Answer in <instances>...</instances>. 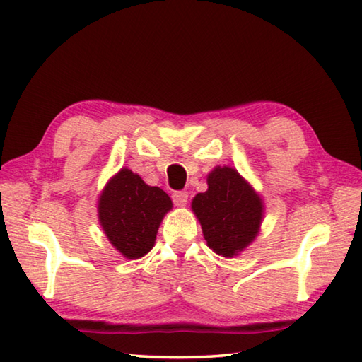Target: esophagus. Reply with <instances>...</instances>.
Masks as SVG:
<instances>
[{
	"label": "esophagus",
	"mask_w": 362,
	"mask_h": 362,
	"mask_svg": "<svg viewBox=\"0 0 362 362\" xmlns=\"http://www.w3.org/2000/svg\"><path fill=\"white\" fill-rule=\"evenodd\" d=\"M173 202L177 206H185L188 202V193L187 191H175L173 193Z\"/></svg>",
	"instance_id": "obj_1"
}]
</instances>
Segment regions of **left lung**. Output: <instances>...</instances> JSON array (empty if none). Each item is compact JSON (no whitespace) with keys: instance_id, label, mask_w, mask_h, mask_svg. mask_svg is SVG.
<instances>
[{"instance_id":"left-lung-1","label":"left lung","mask_w":362,"mask_h":362,"mask_svg":"<svg viewBox=\"0 0 362 362\" xmlns=\"http://www.w3.org/2000/svg\"><path fill=\"white\" fill-rule=\"evenodd\" d=\"M209 247L222 257L238 255L255 240L263 204L233 168H216L209 175V189L193 199Z\"/></svg>"}]
</instances>
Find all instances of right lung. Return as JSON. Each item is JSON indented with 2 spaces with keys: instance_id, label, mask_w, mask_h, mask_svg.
Returning <instances> with one entry per match:
<instances>
[{
  "instance_id": "add662e5",
  "label": "right lung",
  "mask_w": 362,
  "mask_h": 362,
  "mask_svg": "<svg viewBox=\"0 0 362 362\" xmlns=\"http://www.w3.org/2000/svg\"><path fill=\"white\" fill-rule=\"evenodd\" d=\"M171 205L163 189L146 185L140 175L121 169L99 197V221L115 247L135 259L153 247L160 222Z\"/></svg>"
}]
</instances>
